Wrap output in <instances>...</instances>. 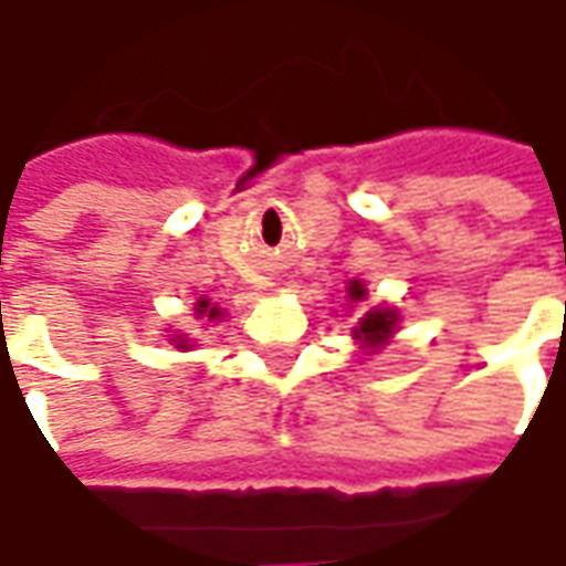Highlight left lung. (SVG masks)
Wrapping results in <instances>:
<instances>
[{"label":"left lung","instance_id":"1","mask_svg":"<svg viewBox=\"0 0 566 566\" xmlns=\"http://www.w3.org/2000/svg\"><path fill=\"white\" fill-rule=\"evenodd\" d=\"M347 301L350 303H363L366 301V284L360 279H354V282H347ZM347 303V306H350ZM398 325H400V313L395 306H369L366 313L360 316V322L350 328V335H354V342L360 344L363 350H369V354H379L385 344L391 342L395 335H398Z\"/></svg>","mask_w":566,"mask_h":566}]
</instances>
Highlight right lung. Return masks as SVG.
I'll return each mask as SVG.
<instances>
[{
  "label": "right lung",
  "instance_id": "1",
  "mask_svg": "<svg viewBox=\"0 0 566 566\" xmlns=\"http://www.w3.org/2000/svg\"><path fill=\"white\" fill-rule=\"evenodd\" d=\"M193 316H197V319H206V322H219L224 313L219 310V306H216V303H209V297H200V301L193 303ZM168 342L175 344L178 350H193V342H190L187 335H171Z\"/></svg>",
  "mask_w": 566,
  "mask_h": 566
}]
</instances>
